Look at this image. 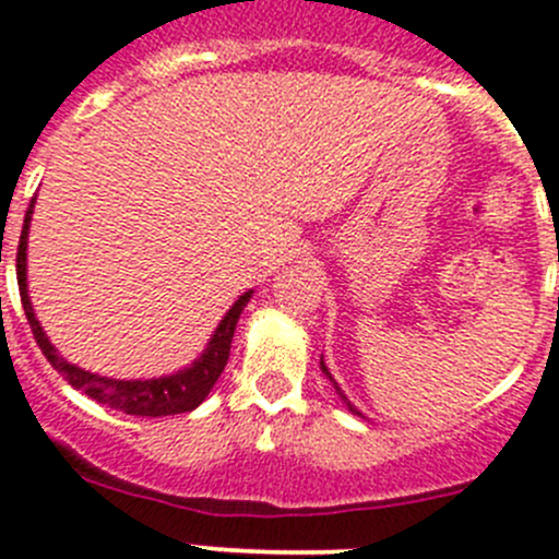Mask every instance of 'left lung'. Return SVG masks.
Returning a JSON list of instances; mask_svg holds the SVG:
<instances>
[{"label": "left lung", "mask_w": 559, "mask_h": 559, "mask_svg": "<svg viewBox=\"0 0 559 559\" xmlns=\"http://www.w3.org/2000/svg\"><path fill=\"white\" fill-rule=\"evenodd\" d=\"M319 368H322V373H324V377H328V379H330V384H333V388H335V393H338V395H341V401H344V404H346V406H349V412H352V415H362V412H360V409H357V406H355V404H349V399H346V395H344V390H341V388H338V382H335V379H333V373H330V371H328V366H324V360H319Z\"/></svg>", "instance_id": "left-lung-1"}]
</instances>
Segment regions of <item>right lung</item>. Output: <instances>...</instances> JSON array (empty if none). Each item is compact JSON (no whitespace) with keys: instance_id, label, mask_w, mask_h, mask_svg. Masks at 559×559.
<instances>
[{"instance_id":"add662e5","label":"right lung","mask_w":559,"mask_h":559,"mask_svg":"<svg viewBox=\"0 0 559 559\" xmlns=\"http://www.w3.org/2000/svg\"><path fill=\"white\" fill-rule=\"evenodd\" d=\"M32 210H35V199H32L29 210L24 215V229H21L19 240V253H15V270H19V292H21V306H24L26 322H29L32 333H35L37 346L43 349V355L48 357L53 368L73 384L75 390L86 393L90 399H95L97 404H106L111 409L124 412V415H142V417H164V415H182V412H193L204 399L210 395L213 384L218 382V377L224 373L226 360H229L231 338H235L237 319H240L242 308L248 306V300L253 297V289L242 292L231 308L226 311V317L221 319L215 333L210 335L207 346H204L202 355L191 362L188 368L175 373H166L158 379H111L100 377V373L84 371L75 362H68L57 352V346L48 341L46 330L40 328L35 317V308H32L29 292H26V240H29V224H32Z\"/></svg>"}]
</instances>
